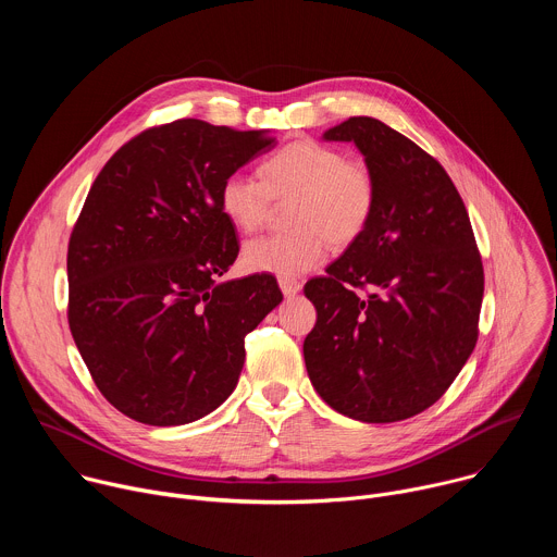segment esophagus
<instances>
[{
	"label": "esophagus",
	"mask_w": 557,
	"mask_h": 557,
	"mask_svg": "<svg viewBox=\"0 0 557 557\" xmlns=\"http://www.w3.org/2000/svg\"><path fill=\"white\" fill-rule=\"evenodd\" d=\"M280 288L286 297H293L301 290V284L297 280H290V277H280Z\"/></svg>",
	"instance_id": "34e87169"
}]
</instances>
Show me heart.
Here are the masks:
<instances>
[{
	"instance_id": "b5f03b06",
	"label": "heart",
	"mask_w": 557,
	"mask_h": 557,
	"mask_svg": "<svg viewBox=\"0 0 557 557\" xmlns=\"http://www.w3.org/2000/svg\"><path fill=\"white\" fill-rule=\"evenodd\" d=\"M260 178L233 172L218 191L222 213L240 231L262 228L275 200L288 205L290 231L253 237L243 249L251 271L297 277L320 267L335 247H348L368 228L376 207V181L363 161L337 147L297 140L267 158Z\"/></svg>"
}]
</instances>
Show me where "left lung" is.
Here are the masks:
<instances>
[{"mask_svg":"<svg viewBox=\"0 0 557 557\" xmlns=\"http://www.w3.org/2000/svg\"><path fill=\"white\" fill-rule=\"evenodd\" d=\"M324 138L357 145L376 207L326 275L304 286L317 308L306 370L339 414L404 421L441 399L479 339L483 260L460 194L417 143L370 116Z\"/></svg>","mask_w":557,"mask_h":557,"instance_id":"8db88e82","label":"left lung"}]
</instances>
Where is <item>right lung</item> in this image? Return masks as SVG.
<instances>
[{
  "label": "right lung",
  "mask_w": 557,
  "mask_h": 557,
  "mask_svg": "<svg viewBox=\"0 0 557 557\" xmlns=\"http://www.w3.org/2000/svg\"><path fill=\"white\" fill-rule=\"evenodd\" d=\"M275 147L198 119L149 127L101 170L67 245V324L97 387L145 425H185L235 389L273 275L218 282L237 237L222 181Z\"/></svg>",
  "instance_id": "obj_1"
}]
</instances>
